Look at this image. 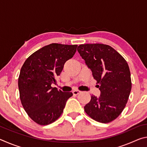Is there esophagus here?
<instances>
[{"label": "esophagus", "instance_id": "1", "mask_svg": "<svg viewBox=\"0 0 147 147\" xmlns=\"http://www.w3.org/2000/svg\"><path fill=\"white\" fill-rule=\"evenodd\" d=\"M80 91H79V90H74L73 91V94L74 95H77V94H78L80 93Z\"/></svg>", "mask_w": 147, "mask_h": 147}]
</instances>
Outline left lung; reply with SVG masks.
I'll list each match as a JSON object with an SVG mask.
<instances>
[{
    "instance_id": "left-lung-1",
    "label": "left lung",
    "mask_w": 147,
    "mask_h": 147,
    "mask_svg": "<svg viewBox=\"0 0 147 147\" xmlns=\"http://www.w3.org/2000/svg\"><path fill=\"white\" fill-rule=\"evenodd\" d=\"M77 51L91 70L100 91L98 98L91 96L84 111L94 121L110 123L123 111L131 91V74L127 62L108 45H80Z\"/></svg>"
}]
</instances>
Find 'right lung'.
Returning a JSON list of instances; mask_svg holds the SVG:
<instances>
[{"label": "right lung", "instance_id": "add662e5", "mask_svg": "<svg viewBox=\"0 0 147 147\" xmlns=\"http://www.w3.org/2000/svg\"><path fill=\"white\" fill-rule=\"evenodd\" d=\"M77 45L52 43L31 54L24 61L18 78L19 96L28 115L35 123L47 125L63 111L71 92H62L52 84L63 70L64 64L75 54Z\"/></svg>", "mask_w": 147, "mask_h": 147}]
</instances>
